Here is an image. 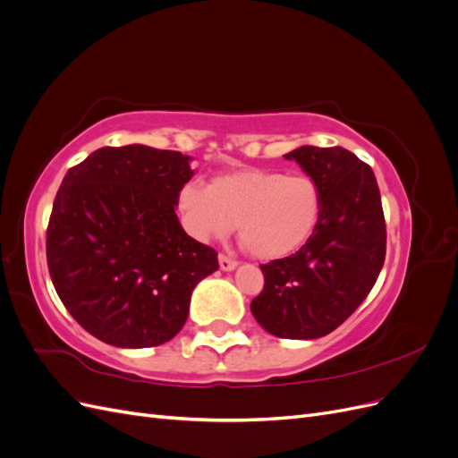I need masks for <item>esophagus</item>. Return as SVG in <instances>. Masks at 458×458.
<instances>
[{"instance_id":"esophagus-1","label":"esophagus","mask_w":458,"mask_h":458,"mask_svg":"<svg viewBox=\"0 0 458 458\" xmlns=\"http://www.w3.org/2000/svg\"><path fill=\"white\" fill-rule=\"evenodd\" d=\"M217 259H219V267L224 269V271H231V269L237 267V259H233V258L225 256V254H219Z\"/></svg>"}]
</instances>
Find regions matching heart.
Returning <instances> with one entry per match:
<instances>
[{"mask_svg":"<svg viewBox=\"0 0 458 458\" xmlns=\"http://www.w3.org/2000/svg\"><path fill=\"white\" fill-rule=\"evenodd\" d=\"M177 212L192 239H224L237 225L252 256L281 259L313 237L323 199L308 175L241 168L212 177L208 187L185 183L177 192Z\"/></svg>","mask_w":458,"mask_h":458,"instance_id":"obj_1","label":"heart"}]
</instances>
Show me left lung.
Returning <instances> with one entry per match:
<instances>
[{
  "label": "left lung",
  "mask_w": 458,
  "mask_h": 458,
  "mask_svg": "<svg viewBox=\"0 0 458 458\" xmlns=\"http://www.w3.org/2000/svg\"><path fill=\"white\" fill-rule=\"evenodd\" d=\"M296 160L321 191L313 237L288 258L263 263L256 321L271 335L313 340L338 328L377 283L386 258V221L372 168L342 147H300Z\"/></svg>",
  "instance_id": "obj_1"
}]
</instances>
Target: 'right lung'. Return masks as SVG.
I'll list each match as a JSON object with an SVG mask.
<instances>
[{"label":"right lung","mask_w":458,"mask_h":458,"mask_svg":"<svg viewBox=\"0 0 458 458\" xmlns=\"http://www.w3.org/2000/svg\"><path fill=\"white\" fill-rule=\"evenodd\" d=\"M189 157L103 147L66 172L49 216L55 290L78 325L116 348H155L183 328L217 252L183 231L175 206Z\"/></svg>","instance_id":"right-lung-1"}]
</instances>
